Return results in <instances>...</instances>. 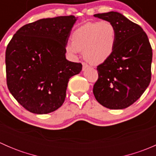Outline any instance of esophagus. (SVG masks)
<instances>
[{
	"instance_id": "1",
	"label": "esophagus",
	"mask_w": 156,
	"mask_h": 156,
	"mask_svg": "<svg viewBox=\"0 0 156 156\" xmlns=\"http://www.w3.org/2000/svg\"><path fill=\"white\" fill-rule=\"evenodd\" d=\"M82 66H82V70L83 71L86 70V69H87V68H89V66H88L87 63H85V62H83Z\"/></svg>"
}]
</instances>
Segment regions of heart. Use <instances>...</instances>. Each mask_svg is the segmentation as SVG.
I'll return each mask as SVG.
<instances>
[{
	"instance_id": "b5f03b06",
	"label": "heart",
	"mask_w": 156,
	"mask_h": 156,
	"mask_svg": "<svg viewBox=\"0 0 156 156\" xmlns=\"http://www.w3.org/2000/svg\"><path fill=\"white\" fill-rule=\"evenodd\" d=\"M72 40L73 42L67 44V51L74 55L84 51V57L88 62L99 65L106 62L114 51L115 29L108 21L90 22L74 32Z\"/></svg>"
}]
</instances>
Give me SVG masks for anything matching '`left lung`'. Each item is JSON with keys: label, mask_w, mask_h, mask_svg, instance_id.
Wrapping results in <instances>:
<instances>
[{"label": "left lung", "mask_w": 156, "mask_h": 156, "mask_svg": "<svg viewBox=\"0 0 156 156\" xmlns=\"http://www.w3.org/2000/svg\"><path fill=\"white\" fill-rule=\"evenodd\" d=\"M109 22L116 31L114 51L97 66L93 89L96 100L110 109H123L141 97L151 81L152 50L144 29L118 12L94 15Z\"/></svg>", "instance_id": "left-lung-1"}]
</instances>
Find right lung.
I'll list each match as a JSON object with an SVG mask.
<instances>
[{"label": "right lung", "instance_id": "obj_1", "mask_svg": "<svg viewBox=\"0 0 156 156\" xmlns=\"http://www.w3.org/2000/svg\"><path fill=\"white\" fill-rule=\"evenodd\" d=\"M75 16L41 19L25 25L6 50L7 84L21 106L35 114H48L65 101L69 78L82 65L66 58Z\"/></svg>", "mask_w": 156, "mask_h": 156}]
</instances>
